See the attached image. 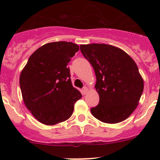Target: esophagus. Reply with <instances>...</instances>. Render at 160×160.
<instances>
[{"label": "esophagus", "instance_id": "esophagus-1", "mask_svg": "<svg viewBox=\"0 0 160 160\" xmlns=\"http://www.w3.org/2000/svg\"><path fill=\"white\" fill-rule=\"evenodd\" d=\"M89 92V89L87 88V87H83V94H87V92Z\"/></svg>", "mask_w": 160, "mask_h": 160}]
</instances>
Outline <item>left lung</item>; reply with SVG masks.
<instances>
[{"mask_svg": "<svg viewBox=\"0 0 160 160\" xmlns=\"http://www.w3.org/2000/svg\"><path fill=\"white\" fill-rule=\"evenodd\" d=\"M80 50L96 77L99 103L91 108V113L107 124L123 122L136 109L143 90L136 63L124 51L111 45H81Z\"/></svg>", "mask_w": 160, "mask_h": 160, "instance_id": "obj_1", "label": "left lung"}]
</instances>
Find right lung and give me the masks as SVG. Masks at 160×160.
<instances>
[{
	"label": "right lung",
	"instance_id": "right-lung-1",
	"mask_svg": "<svg viewBox=\"0 0 160 160\" xmlns=\"http://www.w3.org/2000/svg\"><path fill=\"white\" fill-rule=\"evenodd\" d=\"M78 51V45L70 42L47 43L32 54L21 71L24 104L42 124L54 125L68 120L75 102L81 99L72 85L68 67Z\"/></svg>",
	"mask_w": 160,
	"mask_h": 160
}]
</instances>
